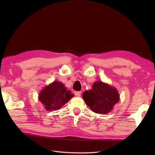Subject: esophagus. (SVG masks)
<instances>
[{
	"label": "esophagus",
	"instance_id": "obj_1",
	"mask_svg": "<svg viewBox=\"0 0 155 155\" xmlns=\"http://www.w3.org/2000/svg\"><path fill=\"white\" fill-rule=\"evenodd\" d=\"M81 91H75L74 92V95L77 97H80L81 96Z\"/></svg>",
	"mask_w": 155,
	"mask_h": 155
}]
</instances>
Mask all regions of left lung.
Segmentation results:
<instances>
[{"label": "left lung", "mask_w": 155, "mask_h": 155, "mask_svg": "<svg viewBox=\"0 0 155 155\" xmlns=\"http://www.w3.org/2000/svg\"><path fill=\"white\" fill-rule=\"evenodd\" d=\"M82 97L91 111L100 114L111 112L120 101L117 89L100 81L93 84L91 90L84 91Z\"/></svg>", "instance_id": "1"}]
</instances>
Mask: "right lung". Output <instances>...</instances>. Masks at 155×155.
Listing matches in <instances>:
<instances>
[{"instance_id":"1","label":"right lung","mask_w":155,"mask_h":155,"mask_svg":"<svg viewBox=\"0 0 155 155\" xmlns=\"http://www.w3.org/2000/svg\"><path fill=\"white\" fill-rule=\"evenodd\" d=\"M74 96L70 90H67L64 83L54 81L42 89L38 99L48 111H54L61 108Z\"/></svg>"}]
</instances>
